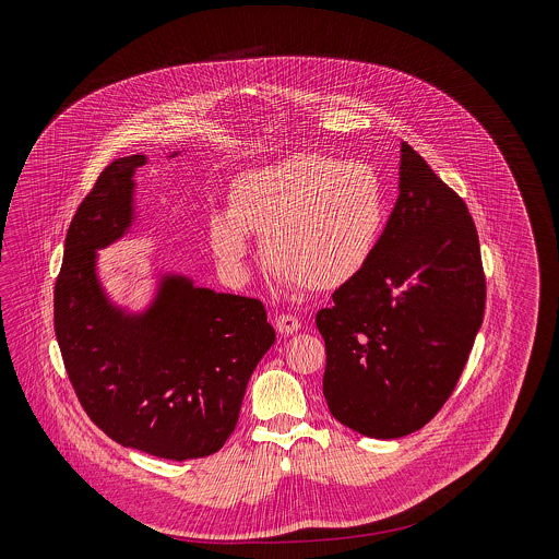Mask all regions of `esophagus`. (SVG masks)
<instances>
[{"label": "esophagus", "instance_id": "1", "mask_svg": "<svg viewBox=\"0 0 559 559\" xmlns=\"http://www.w3.org/2000/svg\"><path fill=\"white\" fill-rule=\"evenodd\" d=\"M275 329L282 333V335H293V333H297L299 329H301V322L297 317H293V314H280L277 319H275Z\"/></svg>", "mask_w": 559, "mask_h": 559}]
</instances>
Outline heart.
Masks as SVG:
<instances>
[{
  "mask_svg": "<svg viewBox=\"0 0 559 559\" xmlns=\"http://www.w3.org/2000/svg\"><path fill=\"white\" fill-rule=\"evenodd\" d=\"M383 226V185L368 163L297 153L240 174L209 233L230 271L242 269L255 235L282 282L335 290L366 269Z\"/></svg>",
  "mask_w": 559,
  "mask_h": 559,
  "instance_id": "1",
  "label": "heart"
}]
</instances>
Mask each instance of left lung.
<instances>
[{"label":"left lung","mask_w":559,"mask_h":559,"mask_svg":"<svg viewBox=\"0 0 559 559\" xmlns=\"http://www.w3.org/2000/svg\"><path fill=\"white\" fill-rule=\"evenodd\" d=\"M484 306L478 230L465 200L402 144L399 202L377 251L317 314L331 415L374 439L426 426L465 370Z\"/></svg>","instance_id":"8db88e82"}]
</instances>
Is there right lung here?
Instances as JSON below:
<instances>
[{
    "label": "right lung",
    "instance_id": "obj_1",
    "mask_svg": "<svg viewBox=\"0 0 559 559\" xmlns=\"http://www.w3.org/2000/svg\"><path fill=\"white\" fill-rule=\"evenodd\" d=\"M135 155L109 163L67 233L53 326L87 417L116 443L167 461L204 459L239 421L247 381L275 342L262 301L163 284L144 319H122L94 280V251L131 224Z\"/></svg>",
    "mask_w": 559,
    "mask_h": 559
}]
</instances>
